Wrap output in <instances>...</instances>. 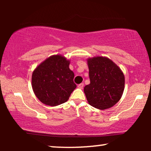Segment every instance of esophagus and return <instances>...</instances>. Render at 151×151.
<instances>
[{
  "label": "esophagus",
  "instance_id": "esophagus-1",
  "mask_svg": "<svg viewBox=\"0 0 151 151\" xmlns=\"http://www.w3.org/2000/svg\"><path fill=\"white\" fill-rule=\"evenodd\" d=\"M83 86H84V84L83 83H81V84H78V87L79 88H83Z\"/></svg>",
  "mask_w": 151,
  "mask_h": 151
}]
</instances>
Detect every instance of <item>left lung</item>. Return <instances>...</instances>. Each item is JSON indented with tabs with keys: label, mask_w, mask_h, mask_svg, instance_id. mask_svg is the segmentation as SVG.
<instances>
[{
	"label": "left lung",
	"mask_w": 151,
	"mask_h": 151,
	"mask_svg": "<svg viewBox=\"0 0 151 151\" xmlns=\"http://www.w3.org/2000/svg\"><path fill=\"white\" fill-rule=\"evenodd\" d=\"M87 65L90 84L84 86V92L88 104L100 110L114 106L124 89L122 71L111 59L104 56L88 58Z\"/></svg>",
	"instance_id": "obj_1"
}]
</instances>
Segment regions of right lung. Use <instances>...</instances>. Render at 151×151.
I'll use <instances>...</instances> for the list:
<instances>
[{"label":"right lung","mask_w":151,"mask_h":151,"mask_svg":"<svg viewBox=\"0 0 151 151\" xmlns=\"http://www.w3.org/2000/svg\"><path fill=\"white\" fill-rule=\"evenodd\" d=\"M70 60L60 54L53 55L34 70L32 86L35 96L45 105L55 106L69 100L76 88Z\"/></svg>","instance_id":"add662e5"}]
</instances>
